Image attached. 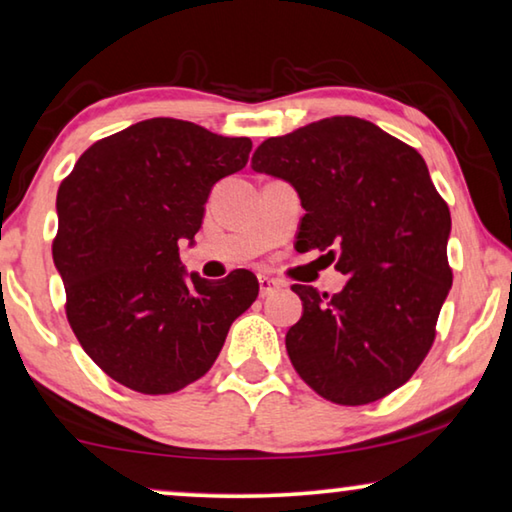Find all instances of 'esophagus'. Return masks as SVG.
<instances>
[{
    "mask_svg": "<svg viewBox=\"0 0 512 512\" xmlns=\"http://www.w3.org/2000/svg\"><path fill=\"white\" fill-rule=\"evenodd\" d=\"M281 288V284L277 279L272 277H265V274H261L258 277V293H261V298H270V295H274Z\"/></svg>",
    "mask_w": 512,
    "mask_h": 512,
    "instance_id": "obj_1",
    "label": "esophagus"
}]
</instances>
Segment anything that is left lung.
Instances as JSON below:
<instances>
[{
	"instance_id": "1",
	"label": "left lung",
	"mask_w": 512,
	"mask_h": 512,
	"mask_svg": "<svg viewBox=\"0 0 512 512\" xmlns=\"http://www.w3.org/2000/svg\"><path fill=\"white\" fill-rule=\"evenodd\" d=\"M251 168L293 184L305 207L300 249L325 251L348 274L335 295L293 284L302 300V318L286 332L295 372L342 406L390 395L432 348L453 286L450 210L425 159L344 115L263 140Z\"/></svg>"
}]
</instances>
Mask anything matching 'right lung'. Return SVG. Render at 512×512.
<instances>
[{
    "instance_id": "obj_1",
    "label": "right lung",
    "mask_w": 512,
    "mask_h": 512,
    "mask_svg": "<svg viewBox=\"0 0 512 512\" xmlns=\"http://www.w3.org/2000/svg\"><path fill=\"white\" fill-rule=\"evenodd\" d=\"M249 152V138L154 117L96 140L59 184L53 261L66 318L113 381L143 395L198 381L256 300L249 270L214 284L184 272L177 247L194 242L212 187Z\"/></svg>"
}]
</instances>
